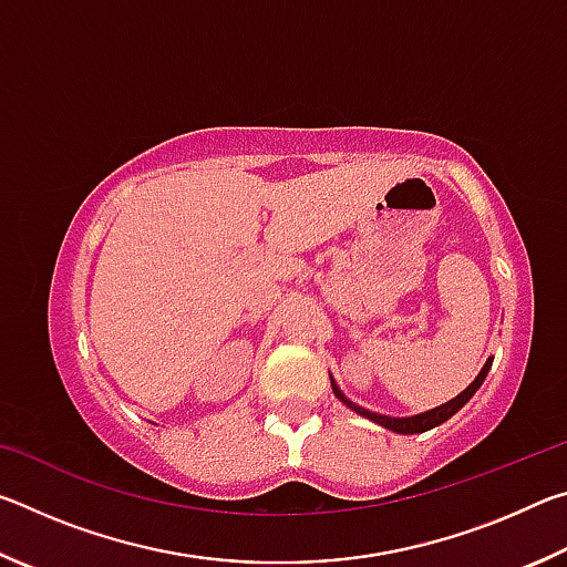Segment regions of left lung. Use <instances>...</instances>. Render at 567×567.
<instances>
[{"mask_svg": "<svg viewBox=\"0 0 567 567\" xmlns=\"http://www.w3.org/2000/svg\"><path fill=\"white\" fill-rule=\"evenodd\" d=\"M491 364H493V360H487L485 368L480 370V375L475 378V382H470V388L460 392L457 398H453L450 402H445V405H440V408H435V410L422 412V415H415V417H385V415H375V412H368V410H362V408H358V405H352V402L342 395L340 388L334 385V380H332V392L344 402V405L352 408L354 412H360V415H364V417H370L372 422H378V425L392 430V433L415 435V433H425V430H433V427L440 425V422H445L447 417H453L455 412H457L460 408H463L470 398L475 395V390H477L480 385H483V380L487 378V370H491Z\"/></svg>", "mask_w": 567, "mask_h": 567, "instance_id": "obj_1", "label": "left lung"}]
</instances>
